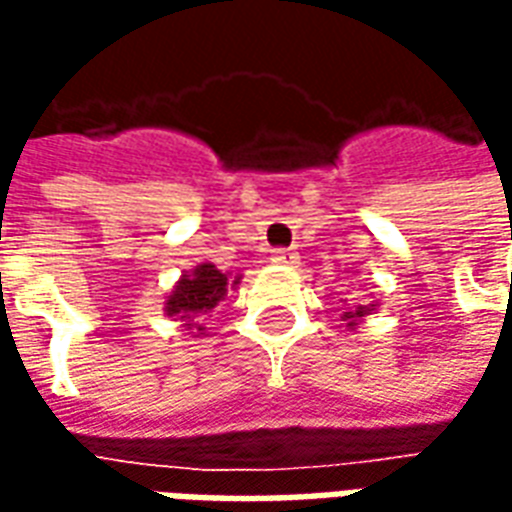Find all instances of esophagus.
<instances>
[{"label": "esophagus", "instance_id": "obj_1", "mask_svg": "<svg viewBox=\"0 0 512 512\" xmlns=\"http://www.w3.org/2000/svg\"><path fill=\"white\" fill-rule=\"evenodd\" d=\"M296 260H299V255L290 252V249H274L271 252V263H277V266H296Z\"/></svg>", "mask_w": 512, "mask_h": 512}]
</instances>
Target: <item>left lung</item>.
I'll return each instance as SVG.
<instances>
[{"mask_svg":"<svg viewBox=\"0 0 512 512\" xmlns=\"http://www.w3.org/2000/svg\"><path fill=\"white\" fill-rule=\"evenodd\" d=\"M376 307H378L376 299L367 301V304H354V307H351V310H348L343 315L345 329H351V332H356V326L365 321L367 315H373V310H376Z\"/></svg>","mask_w":512,"mask_h":512,"instance_id":"left-lung-1","label":"left lung"}]
</instances>
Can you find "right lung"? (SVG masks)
I'll return each instance as SVG.
<instances>
[{
  "mask_svg": "<svg viewBox=\"0 0 512 512\" xmlns=\"http://www.w3.org/2000/svg\"><path fill=\"white\" fill-rule=\"evenodd\" d=\"M238 285H241V274L219 271L213 263H200L191 271H183L172 285L164 299V315L183 323L191 337H200L205 334V326L200 323L202 315L216 310L227 299V293Z\"/></svg>",
  "mask_w": 512,
  "mask_h": 512,
  "instance_id": "obj_1",
  "label": "right lung"
}]
</instances>
